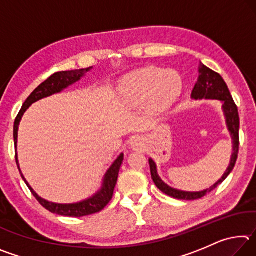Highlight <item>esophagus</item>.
<instances>
[{"label":"esophagus","instance_id":"34e87169","mask_svg":"<svg viewBox=\"0 0 256 256\" xmlns=\"http://www.w3.org/2000/svg\"><path fill=\"white\" fill-rule=\"evenodd\" d=\"M141 144H142V142H141L140 138H134L133 140L131 141V146H132L133 149H138V148H140V146H141Z\"/></svg>","mask_w":256,"mask_h":256}]
</instances>
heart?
Masks as SVG:
<instances>
[{"mask_svg": "<svg viewBox=\"0 0 256 256\" xmlns=\"http://www.w3.org/2000/svg\"><path fill=\"white\" fill-rule=\"evenodd\" d=\"M120 89L123 94L133 98H142L149 94L152 106L157 110H162L180 96L182 79L175 71L146 68L125 76Z\"/></svg>", "mask_w": 256, "mask_h": 256, "instance_id": "obj_1", "label": "heart"}]
</instances>
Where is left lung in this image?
<instances>
[{
	"label": "left lung",
	"mask_w": 256,
	"mask_h": 256,
	"mask_svg": "<svg viewBox=\"0 0 256 256\" xmlns=\"http://www.w3.org/2000/svg\"><path fill=\"white\" fill-rule=\"evenodd\" d=\"M198 73H200V74H198L196 84L193 88L192 98L218 99V100L222 102L228 130L230 131L232 141H234V146H232L234 152L232 156L230 164H229L228 170H226V172H224L222 178L216 182L214 186H211L210 188L202 190V192H193V193L183 192V190L172 188L168 185L164 184V182L159 178L154 160L149 159L151 177H152L156 186H157V188L164 194H167V196H172L175 198H178V200H198V198H201L204 196H206V193L212 192L216 186L222 184V182L227 178L228 175L230 174L232 170H234L237 157H238V150H240V115H238V108L236 106L235 102H234L226 82L224 81V79L219 73L212 71L211 68H206L204 64L202 63H200V66H198Z\"/></svg>",
	"instance_id": "obj_1"
}]
</instances>
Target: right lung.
Returning <instances> with one entry per match:
<instances>
[{"mask_svg":"<svg viewBox=\"0 0 256 256\" xmlns=\"http://www.w3.org/2000/svg\"><path fill=\"white\" fill-rule=\"evenodd\" d=\"M92 68H81V70H73V71H62V72H56L54 74H52L48 79H46L42 84L37 86L36 89L34 90L32 94L27 98V100L24 102L22 107L19 112V114L16 115V120H14V146L16 149V140H18V128L20 120L22 118L24 112L28 110L29 106L34 104V102L40 100L42 98L48 97L50 94L62 92L64 88H66L74 82L79 81L80 78L86 73L88 71L92 70ZM16 162L18 164V157H16ZM123 162V154L120 156V157L115 160V162L112 164V167L107 170L105 178H104V184L102 190L94 196L92 198H88V200L82 201L79 203H74V204H58V203H52L44 200V198H40L34 192V190L30 188L27 180H24V175L21 174V170H19L21 177H22L24 183L27 184L29 190H32V196L36 198V200L40 203V204L53 214H60V216H84L89 214H97V212L102 211L104 208H105L112 198V193H114V188L116 185V182H118V172L120 168V164Z\"/></svg>","mask_w":256,"mask_h":256,"instance_id":"right-lung-1","label":"right lung"}]
</instances>
